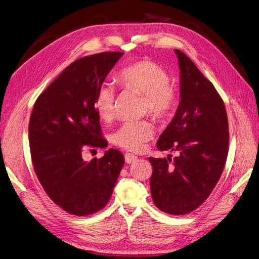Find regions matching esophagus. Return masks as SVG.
<instances>
[{"instance_id":"esophagus-1","label":"esophagus","mask_w":259,"mask_h":259,"mask_svg":"<svg viewBox=\"0 0 259 259\" xmlns=\"http://www.w3.org/2000/svg\"><path fill=\"white\" fill-rule=\"evenodd\" d=\"M137 156L135 154L132 153H127L126 155H124V159H126V162L127 163H132L135 160H137Z\"/></svg>"}]
</instances>
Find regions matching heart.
<instances>
[{"mask_svg":"<svg viewBox=\"0 0 259 259\" xmlns=\"http://www.w3.org/2000/svg\"><path fill=\"white\" fill-rule=\"evenodd\" d=\"M121 84L145 95L144 108L157 119H165L177 106L178 95L169 84V75L159 64L151 60L133 62L119 73ZM116 90L112 82L104 81L97 90L94 108L98 117L111 121L115 115ZM155 129L148 120L126 121L112 135V142L119 147L132 152L144 149L154 137Z\"/></svg>","mask_w":259,"mask_h":259,"instance_id":"obj_1","label":"heart"}]
</instances>
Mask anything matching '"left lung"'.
<instances>
[{
	"mask_svg": "<svg viewBox=\"0 0 259 259\" xmlns=\"http://www.w3.org/2000/svg\"><path fill=\"white\" fill-rule=\"evenodd\" d=\"M180 68V103L157 142L159 151L179 152L148 159L151 193L162 212L184 215L201 205L221 178L229 145L228 118L221 96L196 64L174 49Z\"/></svg>",
	"mask_w": 259,
	"mask_h": 259,
	"instance_id": "1",
	"label": "left lung"
}]
</instances>
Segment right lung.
<instances>
[{"instance_id": "right-lung-1", "label": "right lung", "mask_w": 259, "mask_h": 259, "mask_svg": "<svg viewBox=\"0 0 259 259\" xmlns=\"http://www.w3.org/2000/svg\"><path fill=\"white\" fill-rule=\"evenodd\" d=\"M122 55L107 52L74 61L33 106L29 123L33 166L49 198L73 215L102 210L124 163L123 155L114 148L91 161L81 156L87 147L107 146L94 100Z\"/></svg>"}]
</instances>
